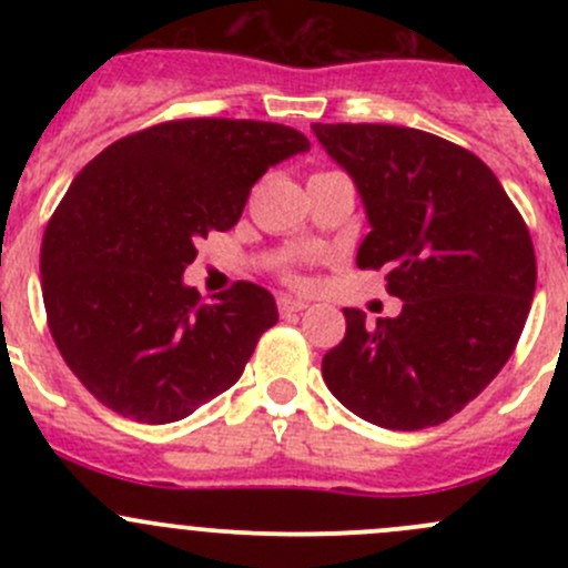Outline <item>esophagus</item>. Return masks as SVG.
<instances>
[{"label": "esophagus", "mask_w": 568, "mask_h": 568, "mask_svg": "<svg viewBox=\"0 0 568 568\" xmlns=\"http://www.w3.org/2000/svg\"><path fill=\"white\" fill-rule=\"evenodd\" d=\"M277 307H280V316H296V313L305 311L307 302L305 300H296V296H280Z\"/></svg>", "instance_id": "34e87169"}]
</instances>
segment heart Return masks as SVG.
<instances>
[{
    "label": "heart",
    "mask_w": 568,
    "mask_h": 568,
    "mask_svg": "<svg viewBox=\"0 0 568 568\" xmlns=\"http://www.w3.org/2000/svg\"><path fill=\"white\" fill-rule=\"evenodd\" d=\"M283 274H285V277H288V280H296V268H294V266H291V263H288V261H285V263H283Z\"/></svg>",
    "instance_id": "obj_1"
}]
</instances>
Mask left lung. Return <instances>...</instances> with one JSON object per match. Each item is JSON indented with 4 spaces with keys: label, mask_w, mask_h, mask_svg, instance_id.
<instances>
[{
    "label": "left lung",
    "mask_w": 568,
    "mask_h": 568,
    "mask_svg": "<svg viewBox=\"0 0 568 568\" xmlns=\"http://www.w3.org/2000/svg\"><path fill=\"white\" fill-rule=\"evenodd\" d=\"M352 175L371 233L359 268H385L395 318L346 307V337L321 374L346 409L395 432L462 412L514 354L536 291L525 220L475 153L428 131L313 123Z\"/></svg>",
    "instance_id": "8db88e82"
}]
</instances>
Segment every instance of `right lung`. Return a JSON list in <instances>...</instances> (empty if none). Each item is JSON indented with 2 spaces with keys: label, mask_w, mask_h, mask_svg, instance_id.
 I'll use <instances>...</instances> for the list:
<instances>
[{
  "label": "right lung",
  "mask_w": 568,
  "mask_h": 568,
  "mask_svg": "<svg viewBox=\"0 0 568 568\" xmlns=\"http://www.w3.org/2000/svg\"><path fill=\"white\" fill-rule=\"evenodd\" d=\"M311 142L261 120H170L104 148L45 227L49 329L68 368L118 415L183 420L236 385L277 324L266 288L236 283L214 302L183 285L211 231H231L252 183Z\"/></svg>",
  "instance_id": "1"
}]
</instances>
